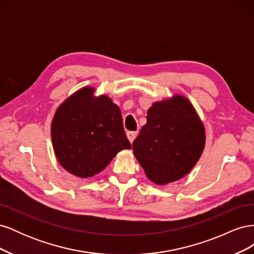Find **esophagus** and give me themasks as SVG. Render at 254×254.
Listing matches in <instances>:
<instances>
[{"instance_id": "1", "label": "esophagus", "mask_w": 254, "mask_h": 254, "mask_svg": "<svg viewBox=\"0 0 254 254\" xmlns=\"http://www.w3.org/2000/svg\"><path fill=\"white\" fill-rule=\"evenodd\" d=\"M126 134H127V137H128L129 142L132 143V142L134 141V139H135V136H136L137 132H135V131H128Z\"/></svg>"}]
</instances>
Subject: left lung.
Segmentation results:
<instances>
[{"label": "left lung", "instance_id": "8db88e82", "mask_svg": "<svg viewBox=\"0 0 254 254\" xmlns=\"http://www.w3.org/2000/svg\"><path fill=\"white\" fill-rule=\"evenodd\" d=\"M146 119L132 144L146 177L160 186L183 178L201 157L205 145L203 123L193 105L183 95L175 94L153 103Z\"/></svg>", "mask_w": 254, "mask_h": 254}]
</instances>
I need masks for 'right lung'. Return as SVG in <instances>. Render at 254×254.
I'll list each match as a JSON object with an SVG mask.
<instances>
[{
	"label": "right lung",
	"mask_w": 254,
	"mask_h": 254,
	"mask_svg": "<svg viewBox=\"0 0 254 254\" xmlns=\"http://www.w3.org/2000/svg\"><path fill=\"white\" fill-rule=\"evenodd\" d=\"M94 93L93 87L76 91L58 107L51 126L58 162L79 178L101 173L119 151L131 148L119 106Z\"/></svg>",
	"instance_id": "1"
}]
</instances>
